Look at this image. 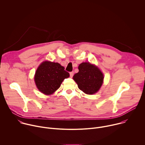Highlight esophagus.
Returning a JSON list of instances; mask_svg holds the SVG:
<instances>
[{
    "label": "esophagus",
    "mask_w": 145,
    "mask_h": 145,
    "mask_svg": "<svg viewBox=\"0 0 145 145\" xmlns=\"http://www.w3.org/2000/svg\"><path fill=\"white\" fill-rule=\"evenodd\" d=\"M69 74H70V76H71V77H72L73 76V75H74V72H73V71L69 73Z\"/></svg>",
    "instance_id": "1"
}]
</instances>
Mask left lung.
<instances>
[{
	"label": "left lung",
	"mask_w": 145,
	"mask_h": 145,
	"mask_svg": "<svg viewBox=\"0 0 145 145\" xmlns=\"http://www.w3.org/2000/svg\"><path fill=\"white\" fill-rule=\"evenodd\" d=\"M78 72L73 76V80L78 88L88 94H93L100 89L104 80L101 71L89 63H82L78 66Z\"/></svg>",
	"instance_id": "left-lung-1"
}]
</instances>
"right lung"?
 Here are the masks:
<instances>
[{
	"instance_id": "obj_1",
	"label": "right lung",
	"mask_w": 145,
	"mask_h": 145,
	"mask_svg": "<svg viewBox=\"0 0 145 145\" xmlns=\"http://www.w3.org/2000/svg\"><path fill=\"white\" fill-rule=\"evenodd\" d=\"M64 67L57 63L45 61L38 67L35 75V81L38 89L46 95L54 93L63 81L69 77Z\"/></svg>"
}]
</instances>
